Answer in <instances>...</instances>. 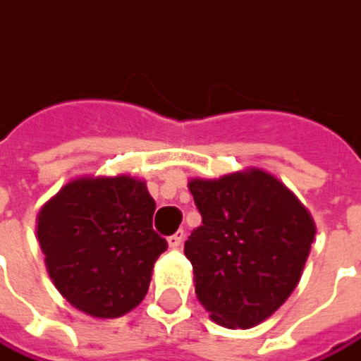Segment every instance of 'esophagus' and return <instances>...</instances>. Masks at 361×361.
Instances as JSON below:
<instances>
[{"label":"esophagus","instance_id":"34e87169","mask_svg":"<svg viewBox=\"0 0 361 361\" xmlns=\"http://www.w3.org/2000/svg\"><path fill=\"white\" fill-rule=\"evenodd\" d=\"M183 237H185V235H183V231H178L176 235H171V237L167 239V245H169L171 249H178V247L183 243Z\"/></svg>","mask_w":361,"mask_h":361}]
</instances>
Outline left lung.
Wrapping results in <instances>:
<instances>
[{
    "label": "left lung",
    "instance_id": "8db88e82",
    "mask_svg": "<svg viewBox=\"0 0 361 361\" xmlns=\"http://www.w3.org/2000/svg\"><path fill=\"white\" fill-rule=\"evenodd\" d=\"M188 188L202 224L183 253L200 305L221 327L264 323L300 282L317 235L307 206L259 167L192 178Z\"/></svg>",
    "mask_w": 361,
    "mask_h": 361
}]
</instances>
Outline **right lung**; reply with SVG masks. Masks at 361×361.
Wrapping results in <instances>:
<instances>
[{
	"instance_id": "add662e5",
	"label": "right lung",
	"mask_w": 361,
	"mask_h": 361,
	"mask_svg": "<svg viewBox=\"0 0 361 361\" xmlns=\"http://www.w3.org/2000/svg\"><path fill=\"white\" fill-rule=\"evenodd\" d=\"M147 181L81 176L36 216V239L61 296L94 319H118L142 302L167 241L153 231Z\"/></svg>"
}]
</instances>
